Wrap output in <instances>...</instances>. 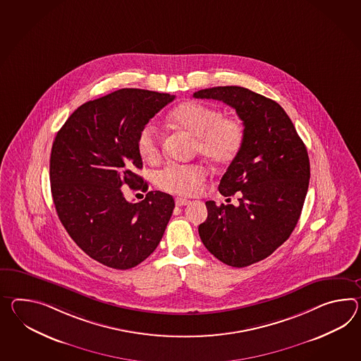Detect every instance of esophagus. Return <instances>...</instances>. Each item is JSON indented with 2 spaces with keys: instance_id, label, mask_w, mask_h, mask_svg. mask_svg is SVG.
Listing matches in <instances>:
<instances>
[{
  "instance_id": "1",
  "label": "esophagus",
  "mask_w": 361,
  "mask_h": 361,
  "mask_svg": "<svg viewBox=\"0 0 361 361\" xmlns=\"http://www.w3.org/2000/svg\"><path fill=\"white\" fill-rule=\"evenodd\" d=\"M175 202H176V206H186L188 203H190V201L184 197H177Z\"/></svg>"
}]
</instances>
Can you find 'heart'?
<instances>
[{"instance_id": "1", "label": "heart", "mask_w": 361, "mask_h": 361, "mask_svg": "<svg viewBox=\"0 0 361 361\" xmlns=\"http://www.w3.org/2000/svg\"><path fill=\"white\" fill-rule=\"evenodd\" d=\"M169 121L195 138V152L218 166L231 164L245 142V128L240 118L224 117L218 108L198 102H185L176 106ZM137 149L149 163L161 158V134L154 123L142 128ZM206 175V169L200 164H172L159 172L157 185L166 192L193 194L201 189Z\"/></svg>"}]
</instances>
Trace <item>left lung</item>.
<instances>
[{
	"label": "left lung",
	"instance_id": "8db88e82",
	"mask_svg": "<svg viewBox=\"0 0 361 361\" xmlns=\"http://www.w3.org/2000/svg\"><path fill=\"white\" fill-rule=\"evenodd\" d=\"M197 99L232 106L245 128L238 158L220 180L219 192H238V204L207 201L198 232L203 245L223 264L245 267L262 261L290 238L308 192V151L276 102L238 86L204 88Z\"/></svg>",
	"mask_w": 361,
	"mask_h": 361
}]
</instances>
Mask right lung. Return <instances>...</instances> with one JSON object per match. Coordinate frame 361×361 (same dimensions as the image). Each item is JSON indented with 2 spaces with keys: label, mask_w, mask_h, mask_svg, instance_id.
<instances>
[{
  "label": "right lung",
  "mask_w": 361,
  "mask_h": 361,
  "mask_svg": "<svg viewBox=\"0 0 361 361\" xmlns=\"http://www.w3.org/2000/svg\"><path fill=\"white\" fill-rule=\"evenodd\" d=\"M173 99L149 90H117L78 106L53 142L49 180L57 215L74 243L108 267L141 264L172 216V195L157 190L129 202L123 186L147 190L135 173L142 168L137 138Z\"/></svg>",
  "instance_id": "obj_1"
}]
</instances>
